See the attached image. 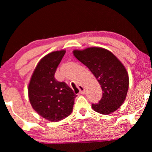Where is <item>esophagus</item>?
<instances>
[{
  "mask_svg": "<svg viewBox=\"0 0 152 152\" xmlns=\"http://www.w3.org/2000/svg\"><path fill=\"white\" fill-rule=\"evenodd\" d=\"M78 88H79V91H80V94H84L85 93V89H84V86H82V85H79V86H78Z\"/></svg>",
  "mask_w": 152,
  "mask_h": 152,
  "instance_id": "esophagus-1",
  "label": "esophagus"
}]
</instances>
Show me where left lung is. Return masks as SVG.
I'll return each mask as SVG.
<instances>
[{"instance_id":"left-lung-1","label":"left lung","mask_w":152,"mask_h":152,"mask_svg":"<svg viewBox=\"0 0 152 152\" xmlns=\"http://www.w3.org/2000/svg\"><path fill=\"white\" fill-rule=\"evenodd\" d=\"M74 55L96 77L102 90L98 103L92 104L95 111L109 115L121 106L129 88V76L121 62L109 50L89 48L74 50Z\"/></svg>"}]
</instances>
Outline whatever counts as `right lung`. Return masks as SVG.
I'll return each instance as SVG.
<instances>
[{
	"label": "right lung",
	"instance_id": "add662e5",
	"mask_svg": "<svg viewBox=\"0 0 152 152\" xmlns=\"http://www.w3.org/2000/svg\"><path fill=\"white\" fill-rule=\"evenodd\" d=\"M66 51H53L38 63L28 87L31 106L38 114L57 122L71 114L76 95L66 82L56 80L54 75Z\"/></svg>",
	"mask_w": 152,
	"mask_h": 152
}]
</instances>
